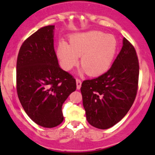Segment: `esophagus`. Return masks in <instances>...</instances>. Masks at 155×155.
<instances>
[{
	"label": "esophagus",
	"mask_w": 155,
	"mask_h": 155,
	"mask_svg": "<svg viewBox=\"0 0 155 155\" xmlns=\"http://www.w3.org/2000/svg\"><path fill=\"white\" fill-rule=\"evenodd\" d=\"M81 85H82V81L79 79H76V87H77V89H80Z\"/></svg>",
	"instance_id": "34e87169"
}]
</instances>
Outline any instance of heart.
I'll return each instance as SVG.
<instances>
[{
    "mask_svg": "<svg viewBox=\"0 0 155 155\" xmlns=\"http://www.w3.org/2000/svg\"><path fill=\"white\" fill-rule=\"evenodd\" d=\"M118 48V40L114 35L90 31L72 35L69 45L64 42L59 43L57 56L62 68L68 71L78 64L81 57L82 72L99 76L110 68Z\"/></svg>",
    "mask_w": 155,
    "mask_h": 155,
    "instance_id": "heart-1",
    "label": "heart"
}]
</instances>
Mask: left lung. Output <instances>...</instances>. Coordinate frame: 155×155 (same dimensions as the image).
<instances>
[{"label":"left lung","instance_id":"obj_1","mask_svg":"<svg viewBox=\"0 0 155 155\" xmlns=\"http://www.w3.org/2000/svg\"><path fill=\"white\" fill-rule=\"evenodd\" d=\"M139 72L135 48L124 38L121 50L107 73L82 83V103L91 125L108 129L125 116L137 96Z\"/></svg>","mask_w":155,"mask_h":155}]
</instances>
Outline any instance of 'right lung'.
Masks as SVG:
<instances>
[{"label":"right lung","mask_w":155,"mask_h":155,"mask_svg":"<svg viewBox=\"0 0 155 155\" xmlns=\"http://www.w3.org/2000/svg\"><path fill=\"white\" fill-rule=\"evenodd\" d=\"M54 29V25L41 28L26 39L16 63L20 103L33 121L48 128L63 121L62 105L76 89V79L59 67Z\"/></svg>","instance_id":"obj_1"}]
</instances>
